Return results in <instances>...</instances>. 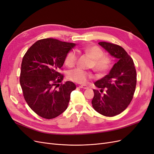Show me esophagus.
<instances>
[{
    "label": "esophagus",
    "instance_id": "1",
    "mask_svg": "<svg viewBox=\"0 0 154 154\" xmlns=\"http://www.w3.org/2000/svg\"><path fill=\"white\" fill-rule=\"evenodd\" d=\"M79 87L81 88H83V89H87V88H88V87L86 85H82Z\"/></svg>",
    "mask_w": 154,
    "mask_h": 154
}]
</instances>
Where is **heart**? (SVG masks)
Wrapping results in <instances>:
<instances>
[{"label": "heart", "instance_id": "1", "mask_svg": "<svg viewBox=\"0 0 154 154\" xmlns=\"http://www.w3.org/2000/svg\"><path fill=\"white\" fill-rule=\"evenodd\" d=\"M83 52L88 54L93 58L91 67L101 75L108 72L114 64L113 59L109 56L104 55L103 50L97 45H91L82 49ZM79 54L77 51L72 50L67 54L65 62L68 67H72L76 66L78 61ZM70 80L79 83H85L88 79L92 78V74L88 71L81 68H75L70 70L67 74Z\"/></svg>", "mask_w": 154, "mask_h": 154}]
</instances>
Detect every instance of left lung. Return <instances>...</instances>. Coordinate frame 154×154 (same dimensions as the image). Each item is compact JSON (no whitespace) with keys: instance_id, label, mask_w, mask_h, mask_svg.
<instances>
[{"instance_id":"8db88e82","label":"left lung","mask_w":154,"mask_h":154,"mask_svg":"<svg viewBox=\"0 0 154 154\" xmlns=\"http://www.w3.org/2000/svg\"><path fill=\"white\" fill-rule=\"evenodd\" d=\"M99 44L118 59L110 72L94 85L92 100L94 109L106 117L122 113L131 102L137 83L136 70L132 58L122 47L112 43L100 42Z\"/></svg>"}]
</instances>
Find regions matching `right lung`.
Masks as SVG:
<instances>
[{
	"label": "right lung",
	"instance_id": "1",
	"mask_svg": "<svg viewBox=\"0 0 154 154\" xmlns=\"http://www.w3.org/2000/svg\"><path fill=\"white\" fill-rule=\"evenodd\" d=\"M75 44L54 38L39 40L24 54L21 64L20 83L27 105L44 119L57 117L67 108L70 96L76 88L72 82H62L67 54Z\"/></svg>",
	"mask_w": 154,
	"mask_h": 154
}]
</instances>
